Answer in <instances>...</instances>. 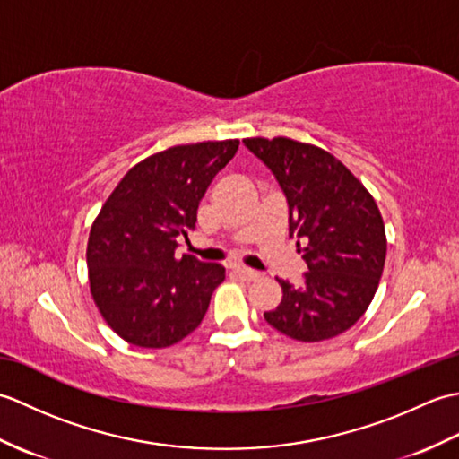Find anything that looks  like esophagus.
I'll return each mask as SVG.
<instances>
[{
	"instance_id": "34e87169",
	"label": "esophagus",
	"mask_w": 459,
	"mask_h": 459,
	"mask_svg": "<svg viewBox=\"0 0 459 459\" xmlns=\"http://www.w3.org/2000/svg\"><path fill=\"white\" fill-rule=\"evenodd\" d=\"M237 274L242 278V280H256L260 278V272L258 270H252V268H247V266H238L237 268Z\"/></svg>"
}]
</instances>
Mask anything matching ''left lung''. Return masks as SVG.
Listing matches in <instances>:
<instances>
[{
  "label": "left lung",
  "mask_w": 459,
  "mask_h": 459,
  "mask_svg": "<svg viewBox=\"0 0 459 459\" xmlns=\"http://www.w3.org/2000/svg\"><path fill=\"white\" fill-rule=\"evenodd\" d=\"M242 142L284 191L290 238L307 264L298 286L276 278L281 301L264 319L304 343L337 337L365 314L383 276L386 235L373 195L317 145L281 135Z\"/></svg>",
  "instance_id": "8db88e82"
}]
</instances>
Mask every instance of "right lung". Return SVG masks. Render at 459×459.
Instances as JSON below:
<instances>
[{
  "mask_svg": "<svg viewBox=\"0 0 459 459\" xmlns=\"http://www.w3.org/2000/svg\"><path fill=\"white\" fill-rule=\"evenodd\" d=\"M238 143L199 142L150 155L124 175L94 219L86 247L91 294L106 324L128 343L175 345L207 314L224 268L191 255L178 258L175 248Z\"/></svg>",
  "mask_w": 459,
  "mask_h": 459,
  "instance_id": "add662e5",
  "label": "right lung"
}]
</instances>
